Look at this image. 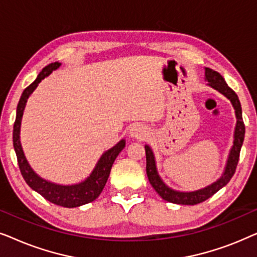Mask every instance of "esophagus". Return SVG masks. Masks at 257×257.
I'll list each match as a JSON object with an SVG mask.
<instances>
[{"label": "esophagus", "instance_id": "34e87169", "mask_svg": "<svg viewBox=\"0 0 257 257\" xmlns=\"http://www.w3.org/2000/svg\"><path fill=\"white\" fill-rule=\"evenodd\" d=\"M130 136L136 139H145L149 136V130H147L146 126L136 124L130 130Z\"/></svg>", "mask_w": 257, "mask_h": 257}]
</instances>
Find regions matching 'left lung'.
Segmentation results:
<instances>
[{
    "label": "left lung",
    "mask_w": 257,
    "mask_h": 257,
    "mask_svg": "<svg viewBox=\"0 0 257 257\" xmlns=\"http://www.w3.org/2000/svg\"><path fill=\"white\" fill-rule=\"evenodd\" d=\"M205 80L207 82V85L214 90L219 91L227 99L230 100L235 110V117H236V125H235L233 137V146H231L229 154H228L226 166H224L221 177L216 181H214L213 184L206 186L203 188L196 189V191L181 192L171 188L170 186L165 184L163 179L160 178L159 173H158L156 157H154L152 149H151L150 145H145L146 174L147 178H149L150 184L152 185V187L156 189V192L164 200L172 203H178V205H196V203L205 201V200L215 194L217 191L224 187L230 181L231 177L235 173V170H236L238 158H240V151L244 140V124L243 120H242V108L237 94L227 85L223 77L212 69L205 68Z\"/></svg>",
    "instance_id": "8db88e82"
}]
</instances>
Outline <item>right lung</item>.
I'll return each instance as SVG.
<instances>
[{
  "mask_svg": "<svg viewBox=\"0 0 257 257\" xmlns=\"http://www.w3.org/2000/svg\"><path fill=\"white\" fill-rule=\"evenodd\" d=\"M62 64L59 62L51 63L45 66V68L40 72L37 78L35 79L34 83H31L26 90L23 91L22 96L20 98L19 105L16 110V120L14 124V132H13V143L14 149L19 161V166L22 173V177L30 188H33L35 192L41 194L44 199L50 201L55 205L66 207V208H73V207H79L85 205V203L92 202L96 200L103 191L105 184H106L108 175H110L111 167L113 165L115 158L121 152L125 147V139H121L118 144H115L110 150L105 151L101 154L99 160L97 161L96 166L91 172L87 178L84 179L83 181L78 184L72 185H61L56 182L49 181L47 179L42 178L35 172L28 163L26 156H24L22 144H21V122H22V117L24 108H26L27 101L31 96V93L36 90L42 80L45 77H48L52 71L57 70Z\"/></svg>",
  "mask_w": 257,
  "mask_h": 257,
  "instance_id": "obj_1",
  "label": "right lung"
}]
</instances>
